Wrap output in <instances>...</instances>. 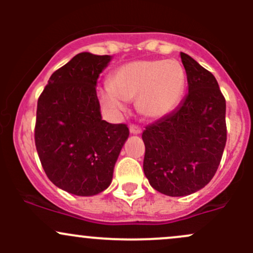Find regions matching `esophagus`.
<instances>
[{
  "label": "esophagus",
  "instance_id": "esophagus-1",
  "mask_svg": "<svg viewBox=\"0 0 253 253\" xmlns=\"http://www.w3.org/2000/svg\"><path fill=\"white\" fill-rule=\"evenodd\" d=\"M129 132H131L132 134H139L142 132V128L139 126H134V125H131V126H129Z\"/></svg>",
  "mask_w": 253,
  "mask_h": 253
}]
</instances>
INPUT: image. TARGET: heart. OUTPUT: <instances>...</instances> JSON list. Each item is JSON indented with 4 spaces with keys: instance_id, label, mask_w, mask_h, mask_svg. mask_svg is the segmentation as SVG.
<instances>
[{
    "instance_id": "1",
    "label": "heart",
    "mask_w": 253,
    "mask_h": 253,
    "mask_svg": "<svg viewBox=\"0 0 253 253\" xmlns=\"http://www.w3.org/2000/svg\"><path fill=\"white\" fill-rule=\"evenodd\" d=\"M183 88L185 72L176 61H134L115 71L100 99L108 110L124 112L125 101L137 98V108L144 116L159 119L177 106Z\"/></svg>"
}]
</instances>
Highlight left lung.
Returning a JSON list of instances; mask_svg holds the SVG:
<instances>
[{
  "mask_svg": "<svg viewBox=\"0 0 253 253\" xmlns=\"http://www.w3.org/2000/svg\"><path fill=\"white\" fill-rule=\"evenodd\" d=\"M188 93L180 105L145 127L143 170L158 192L181 197L213 178L226 143L225 98L209 71L180 53Z\"/></svg>",
  "mask_w": 253,
  "mask_h": 253,
  "instance_id": "left-lung-1",
  "label": "left lung"
}]
</instances>
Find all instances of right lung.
I'll return each instance as SVG.
<instances>
[{
	"instance_id": "right-lung-1",
	"label": "right lung",
	"mask_w": 253,
	"mask_h": 253,
	"mask_svg": "<svg viewBox=\"0 0 253 253\" xmlns=\"http://www.w3.org/2000/svg\"><path fill=\"white\" fill-rule=\"evenodd\" d=\"M109 55L81 52L51 75L38 100L35 147L48 180L76 196L110 186L128 127L101 119L96 95Z\"/></svg>"
}]
</instances>
